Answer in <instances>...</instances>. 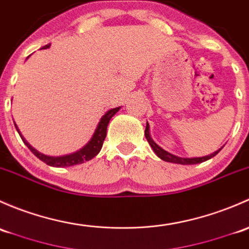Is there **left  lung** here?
<instances>
[{"label":"left lung","mask_w":249,"mask_h":249,"mask_svg":"<svg viewBox=\"0 0 249 249\" xmlns=\"http://www.w3.org/2000/svg\"><path fill=\"white\" fill-rule=\"evenodd\" d=\"M145 138H146V140H147V142H148V143H150L151 147H152V150L155 151L156 155H157L158 157L160 158V160H165V162H170V163L183 164V165L198 164V163L205 162V160H211L212 157H214V156H216L217 153H218L219 151L222 150V148H219V150L216 151V152L211 153V155H209V156H204V157H196V158H182V157H178V156L171 155V153L166 152L165 150H163L162 147H160V146H158L157 143L153 142L152 138H151V135H150V125H148V124H146Z\"/></svg>","instance_id":"1"}]
</instances>
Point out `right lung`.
<instances>
[{"mask_svg": "<svg viewBox=\"0 0 249 249\" xmlns=\"http://www.w3.org/2000/svg\"><path fill=\"white\" fill-rule=\"evenodd\" d=\"M47 48H49V45H45V47L42 49H47ZM120 107H114V109L109 110V111H107V114L103 115V117H102L101 121H99L98 125H97L96 130H94L93 135H92L91 140H89V142H87L83 148H80V150L76 151V152L71 153V155L60 156V157H51V156L43 155V153L38 152V151L36 150V148H33L32 146H31L30 143L24 139V137L20 134L17 124H15V128H17L18 133H19V135L21 137L22 142H25V145H26L27 147L30 148L31 152H32L36 157L39 158L42 162L47 163L48 165L56 166V168H61V166H71V165L81 164V163L86 162V160H92V158L96 157V156L98 155L99 151H101V148H102V146H103L104 139H106V137H107V124H109V121L111 120V117L114 116L117 111H119Z\"/></svg>", "mask_w": 249, "mask_h": 249, "instance_id": "obj_1", "label": "right lung"}]
</instances>
